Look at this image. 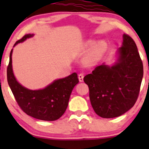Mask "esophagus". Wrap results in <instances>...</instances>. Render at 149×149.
Here are the masks:
<instances>
[{
    "label": "esophagus",
    "mask_w": 149,
    "mask_h": 149,
    "mask_svg": "<svg viewBox=\"0 0 149 149\" xmlns=\"http://www.w3.org/2000/svg\"><path fill=\"white\" fill-rule=\"evenodd\" d=\"M83 78H84V74L83 73H80L78 75V79L80 82H83Z\"/></svg>",
    "instance_id": "esophagus-1"
}]
</instances>
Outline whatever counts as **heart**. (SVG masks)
Wrapping results in <instances>:
<instances>
[{
  "label": "heart",
  "mask_w": 149,
  "mask_h": 149,
  "mask_svg": "<svg viewBox=\"0 0 149 149\" xmlns=\"http://www.w3.org/2000/svg\"><path fill=\"white\" fill-rule=\"evenodd\" d=\"M95 42H96L95 40H88L86 44L87 48L91 47L92 46L95 45ZM106 51H107L106 42L104 41L99 42L87 53V54L83 59V63L87 66H94L101 60V59L103 57L104 54H105Z\"/></svg>",
  "instance_id": "1"
}]
</instances>
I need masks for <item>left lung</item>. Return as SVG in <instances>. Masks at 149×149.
Here are the masks:
<instances>
[{"label": "left lung", "mask_w": 149, "mask_h": 149, "mask_svg": "<svg viewBox=\"0 0 149 149\" xmlns=\"http://www.w3.org/2000/svg\"><path fill=\"white\" fill-rule=\"evenodd\" d=\"M113 66L103 64L84 77L94 111L104 118L118 117L129 111L137 100L142 80L143 64L136 43L123 34Z\"/></svg>", "instance_id": "left-lung-1"}]
</instances>
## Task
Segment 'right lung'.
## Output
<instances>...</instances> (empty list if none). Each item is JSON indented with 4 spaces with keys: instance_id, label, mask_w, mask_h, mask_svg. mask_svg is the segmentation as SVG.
Listing matches in <instances>:
<instances>
[{
    "instance_id": "1",
    "label": "right lung",
    "mask_w": 149,
    "mask_h": 149,
    "mask_svg": "<svg viewBox=\"0 0 149 149\" xmlns=\"http://www.w3.org/2000/svg\"><path fill=\"white\" fill-rule=\"evenodd\" d=\"M33 36V34H26L15 42L14 47ZM12 54L13 49L10 54L7 78L8 85L22 110L27 115L41 120L59 119L66 110L73 88L79 82L77 73H73L66 78L54 80L41 90H29L19 84L15 78L12 66Z\"/></svg>"
}]
</instances>
